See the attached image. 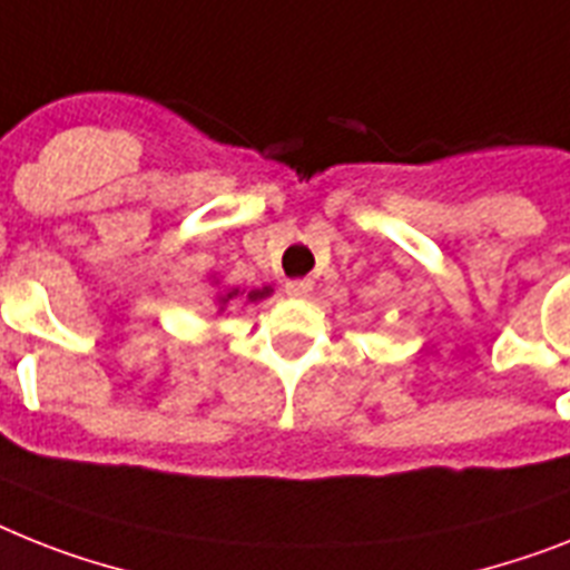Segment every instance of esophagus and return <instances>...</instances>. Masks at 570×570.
Wrapping results in <instances>:
<instances>
[{
	"label": "esophagus",
	"mask_w": 570,
	"mask_h": 570,
	"mask_svg": "<svg viewBox=\"0 0 570 570\" xmlns=\"http://www.w3.org/2000/svg\"><path fill=\"white\" fill-rule=\"evenodd\" d=\"M314 291V282L312 279H294V282H285V294L294 296V299H303Z\"/></svg>",
	"instance_id": "obj_1"
}]
</instances>
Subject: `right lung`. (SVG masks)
Returning <instances> with one entry per match:
<instances>
[{"instance_id":"add662e5","label":"right lung","mask_w":570,"mask_h":570,"mask_svg":"<svg viewBox=\"0 0 570 570\" xmlns=\"http://www.w3.org/2000/svg\"><path fill=\"white\" fill-rule=\"evenodd\" d=\"M215 285H218V279H215ZM244 291L238 288H220L218 294H215V308H218V314L227 312V305L233 303L235 296H242ZM274 294V288L271 285H265V288H253L250 294H247V303H258V299H267V296Z\"/></svg>"}]
</instances>
